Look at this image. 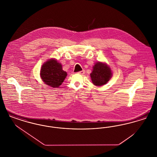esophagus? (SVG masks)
<instances>
[{
	"label": "esophagus",
	"instance_id": "esophagus-1",
	"mask_svg": "<svg viewBox=\"0 0 157 157\" xmlns=\"http://www.w3.org/2000/svg\"><path fill=\"white\" fill-rule=\"evenodd\" d=\"M78 74H81V75H83V74H85V71H84V70H83V71H79V72H78Z\"/></svg>",
	"mask_w": 157,
	"mask_h": 157
}]
</instances>
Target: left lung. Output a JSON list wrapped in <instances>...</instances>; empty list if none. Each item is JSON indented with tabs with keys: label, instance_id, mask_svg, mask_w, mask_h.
I'll return each mask as SVG.
<instances>
[{
	"label": "left lung",
	"instance_id": "left-lung-1",
	"mask_svg": "<svg viewBox=\"0 0 157 157\" xmlns=\"http://www.w3.org/2000/svg\"><path fill=\"white\" fill-rule=\"evenodd\" d=\"M92 82L96 86H102L108 82L112 77V71L106 63L97 62L93 67L90 74Z\"/></svg>",
	"mask_w": 157,
	"mask_h": 157
}]
</instances>
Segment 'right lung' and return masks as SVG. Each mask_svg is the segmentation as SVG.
I'll use <instances>...</instances> for the list:
<instances>
[{
    "label": "right lung",
    "mask_w": 157,
    "mask_h": 157,
    "mask_svg": "<svg viewBox=\"0 0 157 157\" xmlns=\"http://www.w3.org/2000/svg\"><path fill=\"white\" fill-rule=\"evenodd\" d=\"M40 75L45 84L52 88H58L63 82L67 73L63 71L62 65L52 58L43 64Z\"/></svg>",
    "instance_id": "obj_1"
}]
</instances>
